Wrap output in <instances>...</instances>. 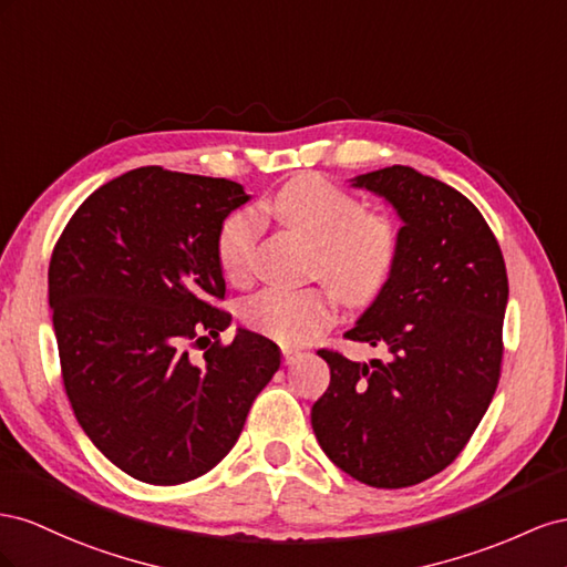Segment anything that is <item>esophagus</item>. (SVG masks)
<instances>
[{"mask_svg": "<svg viewBox=\"0 0 567 567\" xmlns=\"http://www.w3.org/2000/svg\"><path fill=\"white\" fill-rule=\"evenodd\" d=\"M301 355V351L299 349H295V347H282V361L287 363V365H292L297 359Z\"/></svg>", "mask_w": 567, "mask_h": 567, "instance_id": "esophagus-1", "label": "esophagus"}]
</instances>
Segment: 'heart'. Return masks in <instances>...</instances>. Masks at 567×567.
<instances>
[{"label": "heart", "mask_w": 567, "mask_h": 567, "mask_svg": "<svg viewBox=\"0 0 567 567\" xmlns=\"http://www.w3.org/2000/svg\"><path fill=\"white\" fill-rule=\"evenodd\" d=\"M270 212L316 245L313 275L349 303L373 301L390 282L399 258L396 225L365 212L342 187L318 175H299L270 199ZM261 218L254 208H235L216 235V256L225 278L245 282L254 268ZM337 316V297L326 287H266L241 303V320L282 344H303L328 330Z\"/></svg>", "instance_id": "1"}]
</instances>
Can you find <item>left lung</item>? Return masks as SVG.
<instances>
[{
    "label": "left lung",
    "instance_id": "8db88e82",
    "mask_svg": "<svg viewBox=\"0 0 567 567\" xmlns=\"http://www.w3.org/2000/svg\"><path fill=\"white\" fill-rule=\"evenodd\" d=\"M401 218L390 282L344 334L386 351L370 363L320 349L330 386L311 409L320 449L378 489L456 461L487 413L504 359L508 275L487 220L454 187L409 166L355 175Z\"/></svg>",
    "mask_w": 567,
    "mask_h": 567
}]
</instances>
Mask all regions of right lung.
I'll list each match as a JSON object with an SVG mask.
<instances>
[{
	"instance_id": "obj_1",
	"label": "right lung",
	"mask_w": 567,
	"mask_h": 567,
	"mask_svg": "<svg viewBox=\"0 0 567 567\" xmlns=\"http://www.w3.org/2000/svg\"><path fill=\"white\" fill-rule=\"evenodd\" d=\"M247 202L225 177L144 166L94 189L54 247L63 386L92 444L140 482L166 487L212 471L280 368L264 334L218 339L233 316L216 306V235ZM189 346L207 349L204 362Z\"/></svg>"
}]
</instances>
